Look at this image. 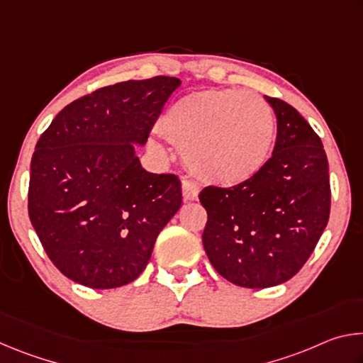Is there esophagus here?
<instances>
[{
  "label": "esophagus",
  "mask_w": 363,
  "mask_h": 363,
  "mask_svg": "<svg viewBox=\"0 0 363 363\" xmlns=\"http://www.w3.org/2000/svg\"><path fill=\"white\" fill-rule=\"evenodd\" d=\"M199 194H200V186L194 181H182V195L184 199L192 201L199 199Z\"/></svg>",
  "instance_id": "esophagus-1"
}]
</instances>
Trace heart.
Listing matches in <instances>:
<instances>
[{
  "label": "heart",
  "instance_id": "obj_1",
  "mask_svg": "<svg viewBox=\"0 0 363 363\" xmlns=\"http://www.w3.org/2000/svg\"><path fill=\"white\" fill-rule=\"evenodd\" d=\"M158 130L184 150L195 174L233 186L251 179L267 163L275 140V115L256 93L206 89L171 104Z\"/></svg>",
  "mask_w": 363,
  "mask_h": 363
}]
</instances>
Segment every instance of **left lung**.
<instances>
[{
  "mask_svg": "<svg viewBox=\"0 0 363 363\" xmlns=\"http://www.w3.org/2000/svg\"><path fill=\"white\" fill-rule=\"evenodd\" d=\"M277 116L272 157L251 179L206 187L203 247L233 285L269 288L304 266L330 216L328 160L322 140L290 104L266 96Z\"/></svg>",
  "mask_w": 363,
  "mask_h": 363,
  "instance_id": "obj_1",
  "label": "left lung"
}]
</instances>
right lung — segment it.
I'll use <instances>...</instances> for the list:
<instances>
[{
  "label": "right lung",
  "mask_w": 363,
  "mask_h": 363,
  "mask_svg": "<svg viewBox=\"0 0 363 363\" xmlns=\"http://www.w3.org/2000/svg\"><path fill=\"white\" fill-rule=\"evenodd\" d=\"M179 84L153 77L106 86L60 110L36 143L28 216L49 259L77 284L136 280L181 208L177 176L149 173L136 155Z\"/></svg>",
  "instance_id": "1"
}]
</instances>
